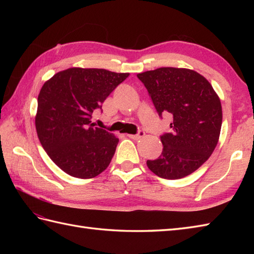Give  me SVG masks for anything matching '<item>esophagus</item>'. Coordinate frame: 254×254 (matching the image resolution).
Returning a JSON list of instances; mask_svg holds the SVG:
<instances>
[{
  "instance_id": "esophagus-1",
  "label": "esophagus",
  "mask_w": 254,
  "mask_h": 254,
  "mask_svg": "<svg viewBox=\"0 0 254 254\" xmlns=\"http://www.w3.org/2000/svg\"><path fill=\"white\" fill-rule=\"evenodd\" d=\"M145 135V132L144 131H138L137 134H130V135H127L130 138L134 139V141H138L139 138H142Z\"/></svg>"
}]
</instances>
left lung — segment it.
<instances>
[{
  "mask_svg": "<svg viewBox=\"0 0 254 254\" xmlns=\"http://www.w3.org/2000/svg\"><path fill=\"white\" fill-rule=\"evenodd\" d=\"M158 116L170 113L171 132L160 135L163 152L147 160L150 171L175 180L198 169L216 147L222 127V105L212 85L188 68L160 67L137 74Z\"/></svg>",
  "mask_w": 254,
  "mask_h": 254,
  "instance_id": "1",
  "label": "left lung"
}]
</instances>
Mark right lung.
I'll return each mask as SVG.
<instances>
[{
    "label": "right lung",
    "mask_w": 254,
    "mask_h": 254,
    "mask_svg": "<svg viewBox=\"0 0 254 254\" xmlns=\"http://www.w3.org/2000/svg\"><path fill=\"white\" fill-rule=\"evenodd\" d=\"M104 68L72 67L59 72L38 96L36 130L42 147L67 175L90 179L101 174L119 139L91 123V115L128 76Z\"/></svg>",
    "instance_id": "obj_1"
}]
</instances>
